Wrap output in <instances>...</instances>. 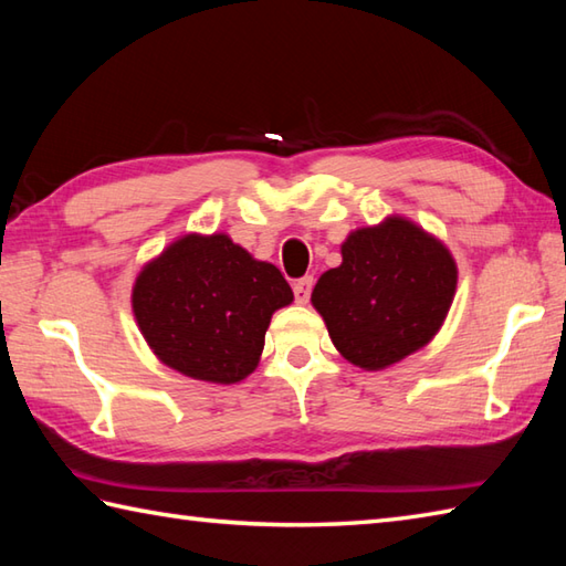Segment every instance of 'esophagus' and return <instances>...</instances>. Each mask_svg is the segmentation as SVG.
Here are the masks:
<instances>
[{
    "label": "esophagus",
    "mask_w": 566,
    "mask_h": 566,
    "mask_svg": "<svg viewBox=\"0 0 566 566\" xmlns=\"http://www.w3.org/2000/svg\"><path fill=\"white\" fill-rule=\"evenodd\" d=\"M311 290H314V276H302L294 282V296L298 304H306L311 298Z\"/></svg>",
    "instance_id": "34e87169"
}]
</instances>
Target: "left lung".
I'll use <instances>...</instances> for the list:
<instances>
[{
	"instance_id": "obj_1",
	"label": "left lung",
	"mask_w": 566,
	"mask_h": 566,
	"mask_svg": "<svg viewBox=\"0 0 566 566\" xmlns=\"http://www.w3.org/2000/svg\"><path fill=\"white\" fill-rule=\"evenodd\" d=\"M454 286L450 250L394 216L347 235L343 264L321 274L311 302L345 359L363 369H384L438 333Z\"/></svg>"
}]
</instances>
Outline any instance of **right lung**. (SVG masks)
I'll return each mask as SVG.
<instances>
[{
	"mask_svg": "<svg viewBox=\"0 0 566 566\" xmlns=\"http://www.w3.org/2000/svg\"><path fill=\"white\" fill-rule=\"evenodd\" d=\"M292 286L223 233L185 235L148 262L134 286L143 338L191 379L235 384L258 367L270 318Z\"/></svg>",
	"mask_w": 566,
	"mask_h": 566,
	"instance_id": "obj_1",
	"label": "right lung"
}]
</instances>
